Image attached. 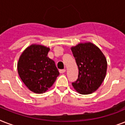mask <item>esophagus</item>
Here are the masks:
<instances>
[{"mask_svg": "<svg viewBox=\"0 0 125 125\" xmlns=\"http://www.w3.org/2000/svg\"><path fill=\"white\" fill-rule=\"evenodd\" d=\"M59 71H60V73H64L66 71V70H65V69H60Z\"/></svg>", "mask_w": 125, "mask_h": 125, "instance_id": "34e87169", "label": "esophagus"}]
</instances>
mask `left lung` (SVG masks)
<instances>
[{
    "instance_id": "left-lung-1",
    "label": "left lung",
    "mask_w": 125,
    "mask_h": 125,
    "mask_svg": "<svg viewBox=\"0 0 125 125\" xmlns=\"http://www.w3.org/2000/svg\"><path fill=\"white\" fill-rule=\"evenodd\" d=\"M71 51L78 68V79L73 86L82 95L92 93L104 80L106 59L99 47L90 42L79 43L71 47Z\"/></svg>"
}]
</instances>
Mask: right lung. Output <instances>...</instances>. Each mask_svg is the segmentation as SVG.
Returning <instances> with one entry per match:
<instances>
[{"label": "right lung", "mask_w": 125, "mask_h": 125, "mask_svg": "<svg viewBox=\"0 0 125 125\" xmlns=\"http://www.w3.org/2000/svg\"><path fill=\"white\" fill-rule=\"evenodd\" d=\"M49 51V47L32 44L22 52L19 59V75L34 93H45L60 74L54 62L47 56Z\"/></svg>", "instance_id": "add662e5"}]
</instances>
